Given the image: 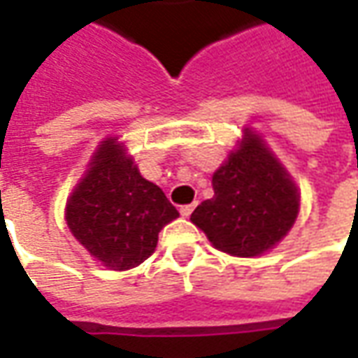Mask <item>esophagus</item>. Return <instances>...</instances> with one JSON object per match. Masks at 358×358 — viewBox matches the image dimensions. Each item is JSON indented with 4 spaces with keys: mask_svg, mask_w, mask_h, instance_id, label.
Instances as JSON below:
<instances>
[{
    "mask_svg": "<svg viewBox=\"0 0 358 358\" xmlns=\"http://www.w3.org/2000/svg\"><path fill=\"white\" fill-rule=\"evenodd\" d=\"M193 208H195V205H183V207L179 208V213H181V217H189L191 213H193Z\"/></svg>",
    "mask_w": 358,
    "mask_h": 358,
    "instance_id": "1",
    "label": "esophagus"
}]
</instances>
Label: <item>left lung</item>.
<instances>
[{"label":"left lung","mask_w":358,"mask_h":358,"mask_svg":"<svg viewBox=\"0 0 358 358\" xmlns=\"http://www.w3.org/2000/svg\"><path fill=\"white\" fill-rule=\"evenodd\" d=\"M227 162L213 173L215 196L203 201L191 222L220 252L254 258L284 241L299 213V189L268 143L244 128Z\"/></svg>","instance_id":"obj_1"}]
</instances>
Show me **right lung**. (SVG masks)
Masks as SVG:
<instances>
[{
  "label": "right lung",
  "mask_w": 358,
  "mask_h": 358,
  "mask_svg": "<svg viewBox=\"0 0 358 358\" xmlns=\"http://www.w3.org/2000/svg\"><path fill=\"white\" fill-rule=\"evenodd\" d=\"M179 217L155 183L143 179L117 138L100 141L66 199L73 236L108 270H129L155 252L159 230Z\"/></svg>",
  "instance_id": "right-lung-1"
}]
</instances>
